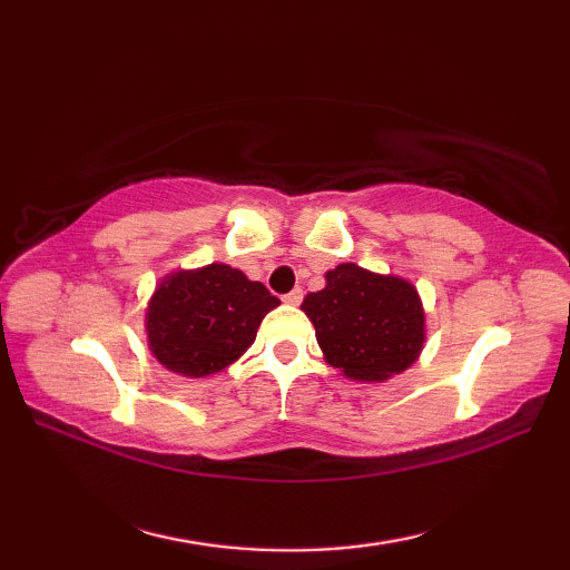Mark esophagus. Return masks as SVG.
Segmentation results:
<instances>
[{"label":"esophagus","mask_w":570,"mask_h":570,"mask_svg":"<svg viewBox=\"0 0 570 570\" xmlns=\"http://www.w3.org/2000/svg\"><path fill=\"white\" fill-rule=\"evenodd\" d=\"M301 301H304V288H294V292H288L284 296V304H288V306H298Z\"/></svg>","instance_id":"esophagus-1"}]
</instances>
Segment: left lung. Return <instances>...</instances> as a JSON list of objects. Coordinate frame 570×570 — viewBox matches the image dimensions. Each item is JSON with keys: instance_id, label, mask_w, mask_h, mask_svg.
<instances>
[{"instance_id": "8db88e82", "label": "left lung", "mask_w": 570, "mask_h": 570, "mask_svg": "<svg viewBox=\"0 0 570 570\" xmlns=\"http://www.w3.org/2000/svg\"><path fill=\"white\" fill-rule=\"evenodd\" d=\"M325 282V288L308 294L301 308L333 367L360 382H382L419 357L423 308L414 286L357 264L335 266Z\"/></svg>"}]
</instances>
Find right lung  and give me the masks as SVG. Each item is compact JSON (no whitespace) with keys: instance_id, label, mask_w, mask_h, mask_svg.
<instances>
[{"instance_id":"add662e5","label":"right lung","mask_w":570,"mask_h":570,"mask_svg":"<svg viewBox=\"0 0 570 570\" xmlns=\"http://www.w3.org/2000/svg\"><path fill=\"white\" fill-rule=\"evenodd\" d=\"M278 306L266 286L227 264L178 272L156 288L147 311L149 347L171 372L208 377L235 362Z\"/></svg>"}]
</instances>
